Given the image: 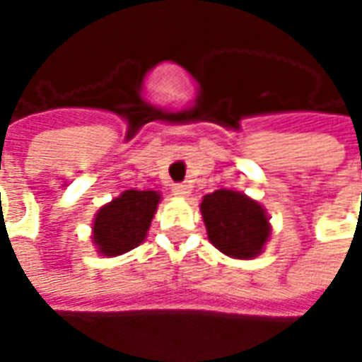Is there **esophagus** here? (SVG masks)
<instances>
[{"label":"esophagus","instance_id":"34e87169","mask_svg":"<svg viewBox=\"0 0 362 362\" xmlns=\"http://www.w3.org/2000/svg\"><path fill=\"white\" fill-rule=\"evenodd\" d=\"M171 191H173L175 197H189L191 187H189L187 183H177V185H173V187H171Z\"/></svg>","mask_w":362,"mask_h":362}]
</instances>
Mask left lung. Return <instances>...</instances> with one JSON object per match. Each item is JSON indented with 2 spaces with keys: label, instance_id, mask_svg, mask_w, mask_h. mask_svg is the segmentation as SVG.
I'll return each mask as SVG.
<instances>
[{
  "label": "left lung",
  "instance_id": "obj_1",
  "mask_svg": "<svg viewBox=\"0 0 362 362\" xmlns=\"http://www.w3.org/2000/svg\"><path fill=\"white\" fill-rule=\"evenodd\" d=\"M199 209L207 238L221 254L235 259H254L264 252L272 226L259 202L242 191L217 189L203 195Z\"/></svg>",
  "mask_w": 362,
  "mask_h": 362
}]
</instances>
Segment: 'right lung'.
Wrapping results in <instances>:
<instances>
[{
	"label": "right lung",
	"mask_w": 362,
	"mask_h": 362,
	"mask_svg": "<svg viewBox=\"0 0 362 362\" xmlns=\"http://www.w3.org/2000/svg\"><path fill=\"white\" fill-rule=\"evenodd\" d=\"M159 191L127 189L103 205L92 219V245L106 257L120 256L145 242L146 231L157 214Z\"/></svg>",
	"instance_id": "right-lung-1"
}]
</instances>
